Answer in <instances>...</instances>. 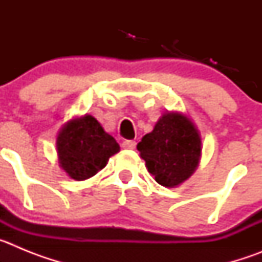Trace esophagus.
I'll list each match as a JSON object with an SVG mask.
<instances>
[{
	"label": "esophagus",
	"instance_id": "obj_1",
	"mask_svg": "<svg viewBox=\"0 0 262 262\" xmlns=\"http://www.w3.org/2000/svg\"><path fill=\"white\" fill-rule=\"evenodd\" d=\"M135 145H136L135 140H124V142L122 143V147H123L124 149H134Z\"/></svg>",
	"mask_w": 262,
	"mask_h": 262
}]
</instances>
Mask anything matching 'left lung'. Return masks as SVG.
<instances>
[{
  "mask_svg": "<svg viewBox=\"0 0 262 262\" xmlns=\"http://www.w3.org/2000/svg\"><path fill=\"white\" fill-rule=\"evenodd\" d=\"M136 148L157 184L176 187L189 180L200 165L202 139L187 115L166 111Z\"/></svg>",
  "mask_w": 262,
  "mask_h": 262,
  "instance_id": "1",
  "label": "left lung"
}]
</instances>
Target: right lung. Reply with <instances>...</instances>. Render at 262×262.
Segmentation results:
<instances>
[{
  "label": "right lung",
  "instance_id": "1",
  "mask_svg": "<svg viewBox=\"0 0 262 262\" xmlns=\"http://www.w3.org/2000/svg\"><path fill=\"white\" fill-rule=\"evenodd\" d=\"M119 149L117 140L90 114L68 120L56 138L60 168L76 181L97 174Z\"/></svg>",
  "mask_w": 262,
  "mask_h": 262
}]
</instances>
